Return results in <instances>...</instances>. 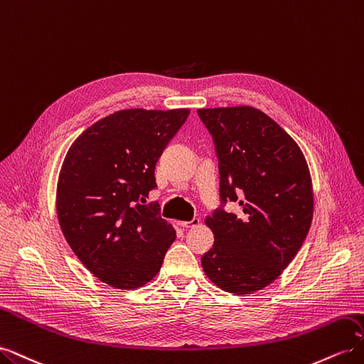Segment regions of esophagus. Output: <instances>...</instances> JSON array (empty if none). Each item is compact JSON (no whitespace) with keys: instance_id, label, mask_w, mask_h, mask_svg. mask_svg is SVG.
<instances>
[{"instance_id":"esophagus-1","label":"esophagus","mask_w":364,"mask_h":364,"mask_svg":"<svg viewBox=\"0 0 364 364\" xmlns=\"http://www.w3.org/2000/svg\"><path fill=\"white\" fill-rule=\"evenodd\" d=\"M199 222H200L199 218H197V217H193V218L190 220V222H179V225H181L183 229H188V228H194V226H197V225H199Z\"/></svg>"}]
</instances>
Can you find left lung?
<instances>
[{"instance_id":"8db88e82","label":"left lung","mask_w":364,"mask_h":364,"mask_svg":"<svg viewBox=\"0 0 364 364\" xmlns=\"http://www.w3.org/2000/svg\"><path fill=\"white\" fill-rule=\"evenodd\" d=\"M218 161L220 206L206 225L214 245L202 255L206 277L235 294L277 279L302 247L313 220L306 161L293 138L255 107L197 109ZM226 201L239 211L225 212Z\"/></svg>"}]
</instances>
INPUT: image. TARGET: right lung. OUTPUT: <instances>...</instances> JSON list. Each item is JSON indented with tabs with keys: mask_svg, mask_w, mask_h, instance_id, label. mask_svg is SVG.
<instances>
[{
	"mask_svg": "<svg viewBox=\"0 0 364 364\" xmlns=\"http://www.w3.org/2000/svg\"><path fill=\"white\" fill-rule=\"evenodd\" d=\"M190 109H126L77 138L58 182V218L70 247L95 278L132 290L151 281L176 238L156 202L155 167Z\"/></svg>",
	"mask_w": 364,
	"mask_h": 364,
	"instance_id": "obj_1",
	"label": "right lung"
}]
</instances>
